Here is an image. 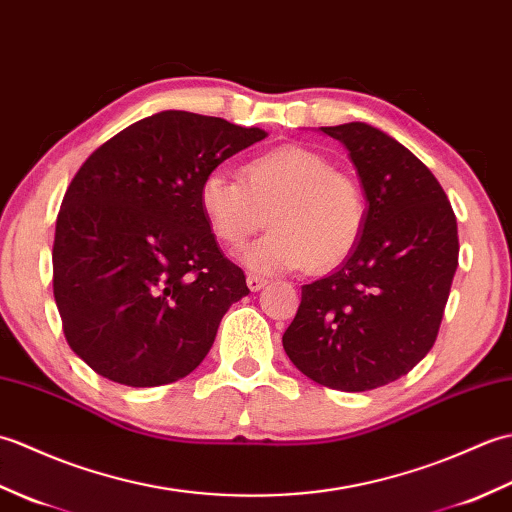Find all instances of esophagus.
<instances>
[{"label": "esophagus", "mask_w": 512, "mask_h": 512, "mask_svg": "<svg viewBox=\"0 0 512 512\" xmlns=\"http://www.w3.org/2000/svg\"><path fill=\"white\" fill-rule=\"evenodd\" d=\"M246 284H248L250 290L257 292V290H262V288L266 286V279L259 277V275H248V277H246Z\"/></svg>", "instance_id": "obj_1"}]
</instances>
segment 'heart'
<instances>
[{
	"instance_id": "1",
	"label": "heart",
	"mask_w": 512,
	"mask_h": 512,
	"mask_svg": "<svg viewBox=\"0 0 512 512\" xmlns=\"http://www.w3.org/2000/svg\"><path fill=\"white\" fill-rule=\"evenodd\" d=\"M200 211L226 248L244 246L273 226L244 253L259 273L306 266L325 273L352 255L365 226V198L358 182L319 151L284 145L250 158L242 180L215 169L198 189Z\"/></svg>"
}]
</instances>
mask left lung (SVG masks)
<instances>
[{"mask_svg":"<svg viewBox=\"0 0 512 512\" xmlns=\"http://www.w3.org/2000/svg\"><path fill=\"white\" fill-rule=\"evenodd\" d=\"M347 149L367 200L356 248L301 288L284 350L301 374L341 391L409 374L436 343L458 268V222L436 176L367 123L319 127Z\"/></svg>","mask_w":512,"mask_h":512,"instance_id":"8db88e82","label":"left lung"}]
</instances>
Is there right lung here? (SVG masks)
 I'll list each match as a JSON object with an SVG mask.
<instances>
[{
    "label": "right lung",
    "mask_w": 512,
    "mask_h": 512,
    "mask_svg": "<svg viewBox=\"0 0 512 512\" xmlns=\"http://www.w3.org/2000/svg\"><path fill=\"white\" fill-rule=\"evenodd\" d=\"M266 132L167 110L125 127L76 171L52 248L54 301L72 352L127 387L184 378L226 310L248 295L200 211L206 173Z\"/></svg>",
    "instance_id": "1"
}]
</instances>
